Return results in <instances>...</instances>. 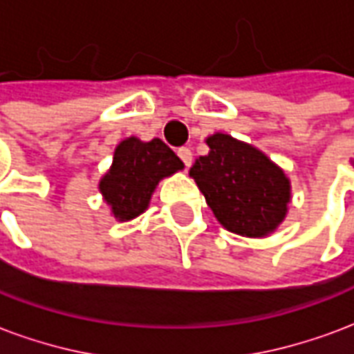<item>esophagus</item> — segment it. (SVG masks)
<instances>
[{"mask_svg":"<svg viewBox=\"0 0 354 354\" xmlns=\"http://www.w3.org/2000/svg\"><path fill=\"white\" fill-rule=\"evenodd\" d=\"M177 154H179V158L183 160V164H185L187 167H190V164H192V152H190V149L183 147V149L177 151Z\"/></svg>","mask_w":354,"mask_h":354,"instance_id":"esophagus-1","label":"esophagus"}]
</instances>
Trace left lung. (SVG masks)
Returning <instances> with one entry per match:
<instances>
[{"label": "left lung", "mask_w": 354, "mask_h": 354, "mask_svg": "<svg viewBox=\"0 0 354 354\" xmlns=\"http://www.w3.org/2000/svg\"><path fill=\"white\" fill-rule=\"evenodd\" d=\"M209 152L196 158V180L218 223L232 234L266 237L279 228L292 200L290 179L266 152L216 131L205 138Z\"/></svg>", "instance_id": "1"}]
</instances>
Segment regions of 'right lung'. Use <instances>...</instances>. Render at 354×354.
Returning <instances> with one entry per match:
<instances>
[{
	"instance_id": "1",
	"label": "right lung",
	"mask_w": 354,
	"mask_h": 354,
	"mask_svg": "<svg viewBox=\"0 0 354 354\" xmlns=\"http://www.w3.org/2000/svg\"><path fill=\"white\" fill-rule=\"evenodd\" d=\"M185 164L162 139L126 138L115 149L113 164L100 179L103 202L118 223L145 213L158 183L180 171Z\"/></svg>"
}]
</instances>
